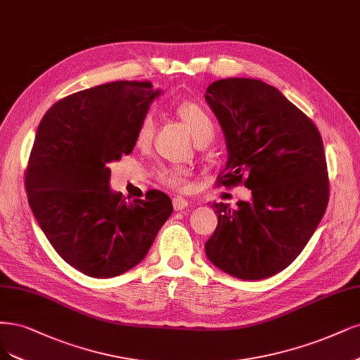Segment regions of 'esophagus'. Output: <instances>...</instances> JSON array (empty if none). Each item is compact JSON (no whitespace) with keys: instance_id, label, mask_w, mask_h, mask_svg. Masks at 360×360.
<instances>
[{"instance_id":"esophagus-1","label":"esophagus","mask_w":360,"mask_h":360,"mask_svg":"<svg viewBox=\"0 0 360 360\" xmlns=\"http://www.w3.org/2000/svg\"><path fill=\"white\" fill-rule=\"evenodd\" d=\"M188 205H189L188 200H184L183 196H174V198H172V207H174L176 212H181V210L188 208Z\"/></svg>"}]
</instances>
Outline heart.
Returning a JSON list of instances; mask_svg holds the SVG:
<instances>
[{
	"label": "heart",
	"mask_w": 360,
	"mask_h": 360,
	"mask_svg": "<svg viewBox=\"0 0 360 360\" xmlns=\"http://www.w3.org/2000/svg\"><path fill=\"white\" fill-rule=\"evenodd\" d=\"M176 115L186 123L196 143H205L212 140L214 134V123L208 110L196 101H183L177 105ZM155 132V120L152 115H146L140 123L137 132H135V144L139 147H146L150 144ZM158 180L165 184L167 188L174 191H183L188 186V171L174 167L164 168L158 172Z\"/></svg>",
	"instance_id": "b5f03b06"
}]
</instances>
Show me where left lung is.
Returning a JSON list of instances; mask_svg holds the SVG:
<instances>
[{"label":"left lung","instance_id":"obj_1","mask_svg":"<svg viewBox=\"0 0 360 360\" xmlns=\"http://www.w3.org/2000/svg\"><path fill=\"white\" fill-rule=\"evenodd\" d=\"M228 147L217 184H244L252 201L213 204L217 228L205 253L221 271L262 280L288 268L311 238L329 201L323 141L314 122L274 86L221 79L207 88Z\"/></svg>","mask_w":360,"mask_h":360}]
</instances>
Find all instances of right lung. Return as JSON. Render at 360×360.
<instances>
[{"mask_svg": "<svg viewBox=\"0 0 360 360\" xmlns=\"http://www.w3.org/2000/svg\"><path fill=\"white\" fill-rule=\"evenodd\" d=\"M159 94L150 82L95 86L62 98L37 129L25 172L28 202L56 253L84 276L116 277L141 262L172 213L164 192L127 202L108 183L107 165L132 152Z\"/></svg>", "mask_w": 360, "mask_h": 360, "instance_id": "add662e5", "label": "right lung"}]
</instances>
